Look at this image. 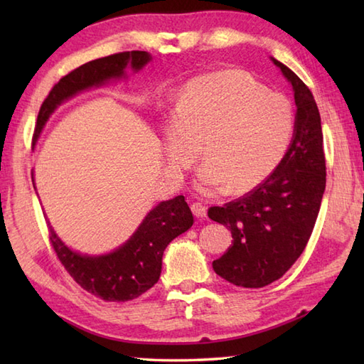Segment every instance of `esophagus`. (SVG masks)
Returning <instances> with one entry per match:
<instances>
[{
  "instance_id": "34e87169",
  "label": "esophagus",
  "mask_w": 364,
  "mask_h": 364,
  "mask_svg": "<svg viewBox=\"0 0 364 364\" xmlns=\"http://www.w3.org/2000/svg\"><path fill=\"white\" fill-rule=\"evenodd\" d=\"M191 210H192V213H194L196 218H200V219L206 218V206L205 205L196 202V203L191 205Z\"/></svg>"
}]
</instances>
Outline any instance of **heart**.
<instances>
[{
  "label": "heart",
  "instance_id": "b5f03b06",
  "mask_svg": "<svg viewBox=\"0 0 364 364\" xmlns=\"http://www.w3.org/2000/svg\"><path fill=\"white\" fill-rule=\"evenodd\" d=\"M296 128L288 97L244 72H218L188 81L166 131V154L176 168L198 156V186L244 194L280 164Z\"/></svg>",
  "mask_w": 364,
  "mask_h": 364
}]
</instances>
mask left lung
<instances>
[{
  "label": "left lung",
  "mask_w": 364,
  "mask_h": 364,
  "mask_svg": "<svg viewBox=\"0 0 364 364\" xmlns=\"http://www.w3.org/2000/svg\"><path fill=\"white\" fill-rule=\"evenodd\" d=\"M291 82L296 128L280 164L266 181L244 197L211 206L208 215L230 228L233 242L214 272L241 288H262L278 280L305 250L326 191V154L321 115L311 90L280 60Z\"/></svg>",
  "instance_id": "left-lung-1"
}]
</instances>
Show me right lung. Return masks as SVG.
I'll list each match as a JSON object with an SVG mask.
<instances>
[{"label":"right lung","mask_w":364,"mask_h":364,"mask_svg":"<svg viewBox=\"0 0 364 364\" xmlns=\"http://www.w3.org/2000/svg\"><path fill=\"white\" fill-rule=\"evenodd\" d=\"M146 51H123L84 64L63 76L54 84L41 106L34 129V141L41 136L46 120L54 109L80 92L98 87L109 80L125 76V68L133 70L149 64ZM194 223L186 200L178 196L161 202L146 214L136 233L128 241L107 255L89 257L73 252L60 241L50 227V242L59 261L82 289L106 301H128L149 291L159 280L162 255L166 247L188 231Z\"/></svg>","instance_id":"1"}]
</instances>
